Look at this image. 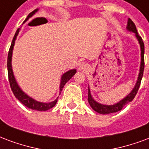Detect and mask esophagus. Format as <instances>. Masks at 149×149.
<instances>
[{"instance_id":"34e87169","label":"esophagus","mask_w":149,"mask_h":149,"mask_svg":"<svg viewBox=\"0 0 149 149\" xmlns=\"http://www.w3.org/2000/svg\"><path fill=\"white\" fill-rule=\"evenodd\" d=\"M88 69V65L86 63V62H80V64H79V69L80 70H83V71H84V70H86V69Z\"/></svg>"}]
</instances>
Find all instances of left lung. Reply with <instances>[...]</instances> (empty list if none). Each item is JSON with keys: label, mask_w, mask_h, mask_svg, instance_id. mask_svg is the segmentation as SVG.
<instances>
[{"label": "left lung", "mask_w": 149, "mask_h": 149, "mask_svg": "<svg viewBox=\"0 0 149 149\" xmlns=\"http://www.w3.org/2000/svg\"><path fill=\"white\" fill-rule=\"evenodd\" d=\"M126 29L129 31H132V32L135 33V35H136L138 42H139L140 47H141V67H140V72L139 75H138V78H137V80H136V84L134 86L133 90L131 91L130 93L127 96L125 97L123 100H122L118 102H117V103H115L114 105H104V104H101L100 102H96L92 98V96H91V91H90V89H89L88 87V100L89 104L91 107V108L93 109L95 111H96L97 113H99V114H111V113H115V112L121 111L122 107L125 104H127L128 102H131L134 99V97H135V95L137 93V91H138L140 85H141L142 77H143V73H144V68H145V58H144V55H145V45H144V42H143L141 37L137 33L135 24H134V23L130 18L128 19Z\"/></svg>", "instance_id": "8db88e82"}]
</instances>
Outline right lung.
Masks as SVG:
<instances>
[{
	"label": "right lung",
	"instance_id": "right-lung-1",
	"mask_svg": "<svg viewBox=\"0 0 149 149\" xmlns=\"http://www.w3.org/2000/svg\"><path fill=\"white\" fill-rule=\"evenodd\" d=\"M38 11V9L37 8V9L34 10L33 12H31V13H30L29 15L27 16V19H25V21H27L28 19L31 18L33 15H35V13H37ZM19 30H20V28H18V29H17L16 34H15L14 37H13V42H12L11 47H10L9 51H8V54L7 67L10 87H11V89H12L13 94L16 96V99H17L19 101H20V102H21L24 106H26L27 107L38 111H47V110L52 108V107H54L56 105V103L58 102V99H56L54 101H53V102H38V101H36V100H35L34 99H32L31 97L28 96L25 92H24V91H22V89L19 88V86L18 85V84L16 82V79H15V77H14V74H13V68H12V56H13V47H14V45H15V41H16V37H17L19 32ZM76 72H77V70H76V69H71V70H69V71L66 72H65V73L62 75L61 79L59 95L61 94V92L62 91V89H63L65 84L67 83L73 76H74Z\"/></svg>",
	"mask_w": 149,
	"mask_h": 149
}]
</instances>
